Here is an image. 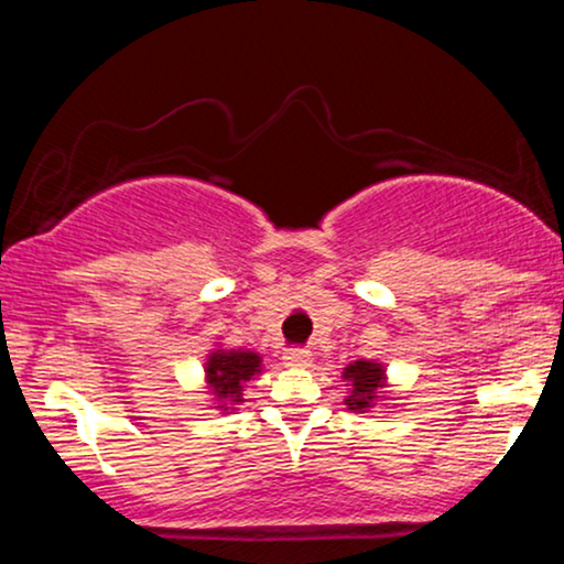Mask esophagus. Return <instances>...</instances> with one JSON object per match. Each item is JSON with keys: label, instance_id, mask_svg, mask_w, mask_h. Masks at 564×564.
Listing matches in <instances>:
<instances>
[{"label": "esophagus", "instance_id": "obj_1", "mask_svg": "<svg viewBox=\"0 0 564 564\" xmlns=\"http://www.w3.org/2000/svg\"><path fill=\"white\" fill-rule=\"evenodd\" d=\"M283 360H286V366H310L313 352H310L307 347H289L286 352H283Z\"/></svg>", "mask_w": 564, "mask_h": 564}]
</instances>
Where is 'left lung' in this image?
<instances>
[{
  "label": "left lung",
  "instance_id": "8db88e82",
  "mask_svg": "<svg viewBox=\"0 0 564 564\" xmlns=\"http://www.w3.org/2000/svg\"><path fill=\"white\" fill-rule=\"evenodd\" d=\"M345 379L349 381V394L345 405L349 411L364 413L379 400V390L384 387V368L371 360H355L345 368Z\"/></svg>",
  "mask_w": 564,
  "mask_h": 564
}]
</instances>
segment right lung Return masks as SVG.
Returning a JSON list of instances; mask_svg holds the SVG:
<instances>
[{
  "mask_svg": "<svg viewBox=\"0 0 564 564\" xmlns=\"http://www.w3.org/2000/svg\"><path fill=\"white\" fill-rule=\"evenodd\" d=\"M262 358L249 349H215L206 360V384L215 392L217 408L241 403L243 381L260 373Z\"/></svg>",
  "mask_w": 564,
  "mask_h": 564,
  "instance_id": "right-lung-1",
  "label": "right lung"
}]
</instances>
